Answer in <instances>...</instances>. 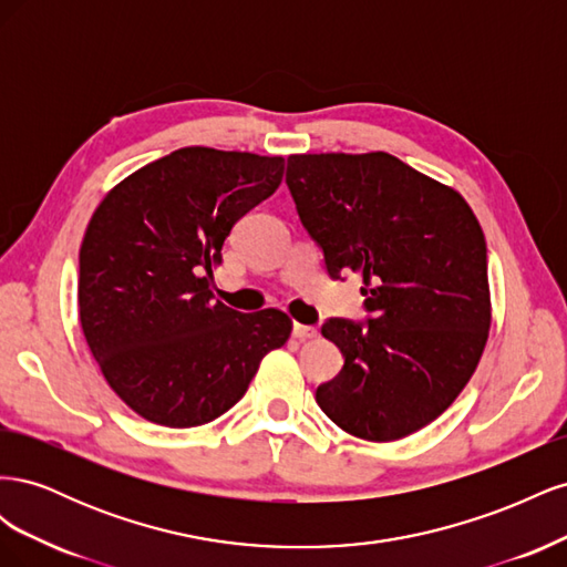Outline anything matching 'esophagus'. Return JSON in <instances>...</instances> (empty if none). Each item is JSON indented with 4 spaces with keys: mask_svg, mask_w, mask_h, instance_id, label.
I'll use <instances>...</instances> for the list:
<instances>
[{
    "mask_svg": "<svg viewBox=\"0 0 567 567\" xmlns=\"http://www.w3.org/2000/svg\"><path fill=\"white\" fill-rule=\"evenodd\" d=\"M293 336L298 340H312L319 336V331L315 329V326H305V323H293Z\"/></svg>",
    "mask_w": 567,
    "mask_h": 567,
    "instance_id": "1",
    "label": "esophagus"
}]
</instances>
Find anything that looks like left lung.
<instances>
[{"instance_id": "1", "label": "left lung", "mask_w": 567, "mask_h": 567, "mask_svg": "<svg viewBox=\"0 0 567 567\" xmlns=\"http://www.w3.org/2000/svg\"><path fill=\"white\" fill-rule=\"evenodd\" d=\"M286 184L331 279L362 274L371 315L321 326L346 364L317 404L369 442L421 431L466 388L489 333L487 244L471 205L383 151L288 156Z\"/></svg>"}]
</instances>
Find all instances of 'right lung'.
Instances as JSON below:
<instances>
[{"label":"right lung","mask_w":567,"mask_h":567,"mask_svg":"<svg viewBox=\"0 0 567 567\" xmlns=\"http://www.w3.org/2000/svg\"><path fill=\"white\" fill-rule=\"evenodd\" d=\"M281 177V156L186 146L99 203L80 248V323L106 383L142 419L215 421L288 340L281 310L244 315L210 290L231 227Z\"/></svg>","instance_id":"1"}]
</instances>
